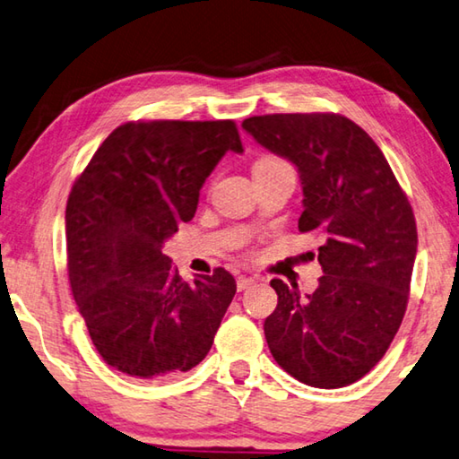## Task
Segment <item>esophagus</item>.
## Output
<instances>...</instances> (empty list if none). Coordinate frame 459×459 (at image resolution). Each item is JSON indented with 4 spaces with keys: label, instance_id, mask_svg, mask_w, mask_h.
Instances as JSON below:
<instances>
[{
    "label": "esophagus",
    "instance_id": "1",
    "mask_svg": "<svg viewBox=\"0 0 459 459\" xmlns=\"http://www.w3.org/2000/svg\"><path fill=\"white\" fill-rule=\"evenodd\" d=\"M255 282H256L255 277H237V289L238 290H245L248 287H253Z\"/></svg>",
    "mask_w": 459,
    "mask_h": 459
}]
</instances>
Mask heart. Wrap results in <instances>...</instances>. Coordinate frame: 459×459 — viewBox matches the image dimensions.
Listing matches in <instances>:
<instances>
[{"label": "heart", "instance_id": "obj_1", "mask_svg": "<svg viewBox=\"0 0 459 459\" xmlns=\"http://www.w3.org/2000/svg\"><path fill=\"white\" fill-rule=\"evenodd\" d=\"M277 162H282L281 158H274V156H264V158H261V160H256L255 162V169L256 166H266V164H277Z\"/></svg>", "mask_w": 459, "mask_h": 459}]
</instances>
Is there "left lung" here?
<instances>
[{
	"instance_id": "8db88e82",
	"label": "left lung",
	"mask_w": 459,
	"mask_h": 459,
	"mask_svg": "<svg viewBox=\"0 0 459 459\" xmlns=\"http://www.w3.org/2000/svg\"><path fill=\"white\" fill-rule=\"evenodd\" d=\"M243 128L297 166L299 230L325 240L315 293L271 281L279 303L264 321L266 343L307 385H351L379 363L403 321L418 253L411 204L379 146L345 116L266 114Z\"/></svg>"
}]
</instances>
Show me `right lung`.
<instances>
[{
  "mask_svg": "<svg viewBox=\"0 0 459 459\" xmlns=\"http://www.w3.org/2000/svg\"><path fill=\"white\" fill-rule=\"evenodd\" d=\"M243 152L232 120L126 122L74 182L65 248L74 301L96 351L136 379L196 368L237 293L224 269L188 285L162 253L196 212L221 158Z\"/></svg>",
  "mask_w": 459,
  "mask_h": 459,
  "instance_id": "1",
  "label": "right lung"
}]
</instances>
